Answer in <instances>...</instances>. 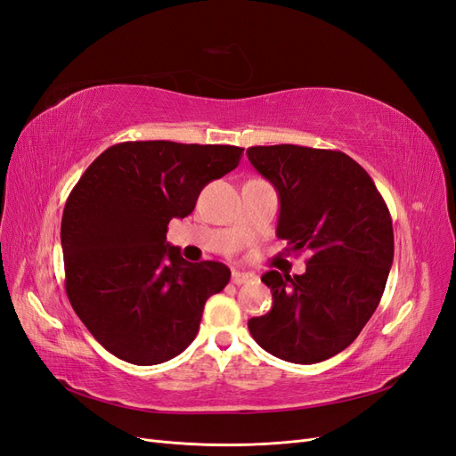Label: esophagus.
Here are the masks:
<instances>
[{
  "label": "esophagus",
  "mask_w": 456,
  "mask_h": 456,
  "mask_svg": "<svg viewBox=\"0 0 456 456\" xmlns=\"http://www.w3.org/2000/svg\"><path fill=\"white\" fill-rule=\"evenodd\" d=\"M253 280V273H247V272H233L232 273V283L233 285H245Z\"/></svg>",
  "instance_id": "34e87169"
}]
</instances>
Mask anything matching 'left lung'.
Segmentation results:
<instances>
[{"label":"left lung","mask_w":456,"mask_h":456,"mask_svg":"<svg viewBox=\"0 0 456 456\" xmlns=\"http://www.w3.org/2000/svg\"><path fill=\"white\" fill-rule=\"evenodd\" d=\"M247 156L280 194L278 238L312 253L302 275H262L272 310L251 317L249 330L280 360L320 363L350 346L382 298L394 260L388 205L344 151L275 144Z\"/></svg>","instance_id":"1"}]
</instances>
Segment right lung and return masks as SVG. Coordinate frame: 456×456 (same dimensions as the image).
<instances>
[{
    "mask_svg": "<svg viewBox=\"0 0 456 456\" xmlns=\"http://www.w3.org/2000/svg\"><path fill=\"white\" fill-rule=\"evenodd\" d=\"M243 148L171 141L104 150L66 200V295L89 333L119 360L158 365L196 338L207 298L230 281L223 262H188L165 241L173 218L240 165Z\"/></svg>",
    "mask_w": 456,
    "mask_h": 456,
    "instance_id": "obj_1",
    "label": "right lung"
}]
</instances>
